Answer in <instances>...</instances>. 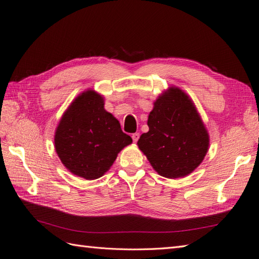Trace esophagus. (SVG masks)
<instances>
[{
    "mask_svg": "<svg viewBox=\"0 0 259 259\" xmlns=\"http://www.w3.org/2000/svg\"><path fill=\"white\" fill-rule=\"evenodd\" d=\"M139 136H141V135H139V133H135V134H133V135H132V138H133V142H134V143H136V142L138 141V139H139Z\"/></svg>",
    "mask_w": 259,
    "mask_h": 259,
    "instance_id": "esophagus-1",
    "label": "esophagus"
}]
</instances>
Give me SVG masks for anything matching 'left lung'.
Here are the masks:
<instances>
[{"mask_svg":"<svg viewBox=\"0 0 259 259\" xmlns=\"http://www.w3.org/2000/svg\"><path fill=\"white\" fill-rule=\"evenodd\" d=\"M149 131L137 145L158 174L184 178L204 160L209 135L194 102L183 90L170 87L158 97L148 116Z\"/></svg>","mask_w":259,"mask_h":259,"instance_id":"left-lung-1","label":"left lung"}]
</instances>
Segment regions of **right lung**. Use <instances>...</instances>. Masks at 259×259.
<instances>
[{"label":"right lung","mask_w":259,"mask_h":259,"mask_svg":"<svg viewBox=\"0 0 259 259\" xmlns=\"http://www.w3.org/2000/svg\"><path fill=\"white\" fill-rule=\"evenodd\" d=\"M132 138L120 122L104 110L103 97L95 90L81 93L63 114L55 131V151L73 174L86 180L101 178Z\"/></svg>","instance_id":"obj_1"}]
</instances>
